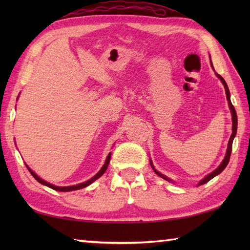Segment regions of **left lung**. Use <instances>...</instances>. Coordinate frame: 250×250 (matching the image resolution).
<instances>
[{"instance_id":"8db88e82","label":"left lung","mask_w":250,"mask_h":250,"mask_svg":"<svg viewBox=\"0 0 250 250\" xmlns=\"http://www.w3.org/2000/svg\"><path fill=\"white\" fill-rule=\"evenodd\" d=\"M211 66H213V64H211ZM216 75L218 76V78L220 79L221 83H224L225 89H226L227 100H228V103H229V107H230V109H231V114H232V134H231V137H230L229 144H228V149H227V153H226V157H225V159H224V161L221 162L220 166H219L218 167H217L214 172H211L210 174L207 175V176H206L205 178L202 179L201 182L199 183V185H198V186H201V185H204V184H206V183H208L211 178H214L215 176H217V175L220 174V173H221L222 171H224V169L226 168V167L228 166V163H229V161H230V157H231V152H232V144H233V140H234V136H235V134H236V130H237V116H236V111H235L234 106H233V105H232V103H231L229 88H228V84H227V83L225 82V79L222 78V77L219 75V74H217V73H216ZM150 164H151V167L153 168V166H152L151 161H150ZM153 171H155V172H156V174H157V175H159V176H160V177H162L163 179L169 180L167 176H164V175H162L161 173H159L158 171H156L155 168H153Z\"/></svg>"}]
</instances>
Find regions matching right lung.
<instances>
[{
    "mask_svg": "<svg viewBox=\"0 0 250 250\" xmlns=\"http://www.w3.org/2000/svg\"><path fill=\"white\" fill-rule=\"evenodd\" d=\"M110 155H111V153L109 152L107 158H106V161H105V163H104V166L102 167V168L100 169V172H99L97 175H95V176H93L91 179H89V180H87V182H84V183H83V184H79V185H76V186H70V187H57V186L51 185V184H49V183L45 182V180H43L42 178H40L33 171H31V168H30L29 167H28L30 173L32 174V176H33V177L37 180V182L41 183L42 185H45V186H47V187H49V188L54 189V190H56V191H64V192H66V191L78 190V189H83V188H84V187H87V186H89L90 184H92V183L94 182V180H97L99 177L102 176V175L105 173L106 169H107V167H108V164H109V160H110Z\"/></svg>",
    "mask_w": 250,
    "mask_h": 250,
    "instance_id": "add662e5",
    "label": "right lung"
}]
</instances>
